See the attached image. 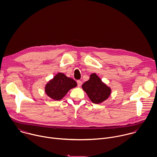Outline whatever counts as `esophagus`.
<instances>
[{"label":"esophagus","mask_w":157,"mask_h":157,"mask_svg":"<svg viewBox=\"0 0 157 157\" xmlns=\"http://www.w3.org/2000/svg\"><path fill=\"white\" fill-rule=\"evenodd\" d=\"M77 84H78V87H80V86L82 85V82L81 81L78 80V81H77Z\"/></svg>","instance_id":"1"}]
</instances>
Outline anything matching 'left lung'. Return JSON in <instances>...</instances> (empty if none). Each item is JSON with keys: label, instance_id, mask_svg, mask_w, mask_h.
I'll return each instance as SVG.
<instances>
[{"label": "left lung", "instance_id": "left-lung-1", "mask_svg": "<svg viewBox=\"0 0 157 157\" xmlns=\"http://www.w3.org/2000/svg\"><path fill=\"white\" fill-rule=\"evenodd\" d=\"M82 88L90 100L97 104L105 101L111 94L110 87L103 82L96 73L90 75L89 79L82 85Z\"/></svg>", "mask_w": 157, "mask_h": 157}]
</instances>
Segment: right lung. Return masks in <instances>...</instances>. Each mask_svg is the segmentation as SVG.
<instances>
[{"mask_svg": "<svg viewBox=\"0 0 157 157\" xmlns=\"http://www.w3.org/2000/svg\"><path fill=\"white\" fill-rule=\"evenodd\" d=\"M77 86L76 82L62 73L56 74L44 87V92L55 101L62 99L70 89Z\"/></svg>", "mask_w": 157, "mask_h": 157, "instance_id": "obj_1", "label": "right lung"}]
</instances>
